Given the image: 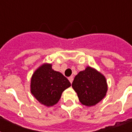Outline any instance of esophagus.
I'll return each mask as SVG.
<instances>
[{
	"label": "esophagus",
	"instance_id": "34e87169",
	"mask_svg": "<svg viewBox=\"0 0 132 132\" xmlns=\"http://www.w3.org/2000/svg\"><path fill=\"white\" fill-rule=\"evenodd\" d=\"M68 80H69V81L70 82V83H72V81H73V77H68Z\"/></svg>",
	"mask_w": 132,
	"mask_h": 132
}]
</instances>
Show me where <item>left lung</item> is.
Instances as JSON below:
<instances>
[{"mask_svg": "<svg viewBox=\"0 0 132 132\" xmlns=\"http://www.w3.org/2000/svg\"><path fill=\"white\" fill-rule=\"evenodd\" d=\"M72 87L81 103L87 106H94L101 101L108 90L104 76L90 66L75 76Z\"/></svg>", "mask_w": 132, "mask_h": 132, "instance_id": "left-lung-1", "label": "left lung"}]
</instances>
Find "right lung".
Segmentation results:
<instances>
[{
	"mask_svg": "<svg viewBox=\"0 0 132 132\" xmlns=\"http://www.w3.org/2000/svg\"><path fill=\"white\" fill-rule=\"evenodd\" d=\"M51 64H43L33 73L30 92L40 104L51 106L57 103L62 92L71 84L60 72L52 69Z\"/></svg>",
	"mask_w": 132,
	"mask_h": 132,
	"instance_id": "add662e5",
	"label": "right lung"
}]
</instances>
